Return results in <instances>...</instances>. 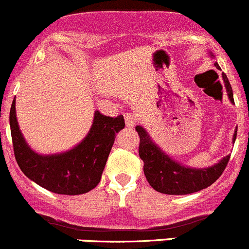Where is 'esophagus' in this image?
Returning a JSON list of instances; mask_svg holds the SVG:
<instances>
[{
	"instance_id": "obj_1",
	"label": "esophagus",
	"mask_w": 249,
	"mask_h": 249,
	"mask_svg": "<svg viewBox=\"0 0 249 249\" xmlns=\"http://www.w3.org/2000/svg\"><path fill=\"white\" fill-rule=\"evenodd\" d=\"M124 118H125V124H126V126H129V127H133L135 126V124H136V117L133 116V114H131V113H126L124 116Z\"/></svg>"
}]
</instances>
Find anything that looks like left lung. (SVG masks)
Wrapping results in <instances>:
<instances>
[{"label": "left lung", "instance_id": "obj_1", "mask_svg": "<svg viewBox=\"0 0 249 249\" xmlns=\"http://www.w3.org/2000/svg\"><path fill=\"white\" fill-rule=\"evenodd\" d=\"M213 56V54H211ZM214 67L219 69V65L214 63ZM229 100L234 104L232 89L228 77L222 74ZM136 131L140 135V158L144 162L143 171L149 185L158 192L164 195H190L198 192L213 185L222 175L228 164L230 155H227L218 163L208 168H192L184 166L172 160L162 149L153 142L149 133L142 126L137 125ZM237 129L232 136V142L236 140Z\"/></svg>", "mask_w": 249, "mask_h": 249}]
</instances>
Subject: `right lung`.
<instances>
[{"label": "right lung", "instance_id": "obj_1", "mask_svg": "<svg viewBox=\"0 0 249 249\" xmlns=\"http://www.w3.org/2000/svg\"><path fill=\"white\" fill-rule=\"evenodd\" d=\"M14 155L23 174L57 195H83L100 182L116 133L124 129V117H107L99 111L88 135L70 150L41 155L30 148L20 131L15 111V98L9 113Z\"/></svg>", "mask_w": 249, "mask_h": 249}]
</instances>
